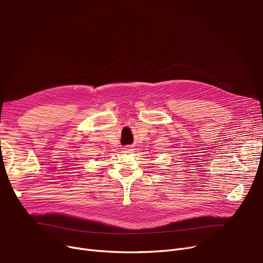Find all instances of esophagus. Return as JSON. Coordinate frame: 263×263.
<instances>
[{"instance_id":"34e87169","label":"esophagus","mask_w":263,"mask_h":263,"mask_svg":"<svg viewBox=\"0 0 263 263\" xmlns=\"http://www.w3.org/2000/svg\"><path fill=\"white\" fill-rule=\"evenodd\" d=\"M122 149H123V152L124 153H132V151H133V148L131 147V146H124L123 148H122Z\"/></svg>"}]
</instances>
